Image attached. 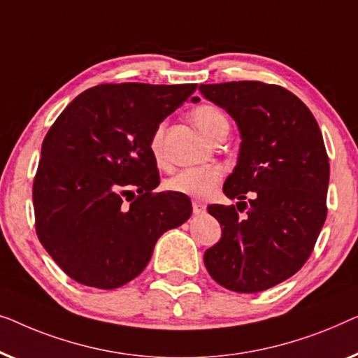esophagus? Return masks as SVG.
Returning a JSON list of instances; mask_svg holds the SVG:
<instances>
[{
  "instance_id": "1",
  "label": "esophagus",
  "mask_w": 358,
  "mask_h": 358,
  "mask_svg": "<svg viewBox=\"0 0 358 358\" xmlns=\"http://www.w3.org/2000/svg\"><path fill=\"white\" fill-rule=\"evenodd\" d=\"M193 213L194 214H204L206 213V206L203 203H199V201H193Z\"/></svg>"
}]
</instances>
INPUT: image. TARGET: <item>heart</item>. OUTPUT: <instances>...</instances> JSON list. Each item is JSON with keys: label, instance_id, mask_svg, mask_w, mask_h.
Listing matches in <instances>:
<instances>
[{"label": "heart", "instance_id": "obj_1", "mask_svg": "<svg viewBox=\"0 0 358 358\" xmlns=\"http://www.w3.org/2000/svg\"><path fill=\"white\" fill-rule=\"evenodd\" d=\"M191 118L206 138L210 139L219 131H229V120L224 112L214 105H199L191 112ZM150 154L155 162H164V124H159L150 138ZM224 177V169L219 165L183 169L172 178L167 180L170 191L191 196V198H208L217 188Z\"/></svg>", "mask_w": 358, "mask_h": 358}]
</instances>
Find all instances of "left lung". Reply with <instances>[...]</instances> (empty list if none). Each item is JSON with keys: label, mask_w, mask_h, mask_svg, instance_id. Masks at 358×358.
Segmentation results:
<instances>
[{"label": "left lung", "mask_w": 358, "mask_h": 358, "mask_svg": "<svg viewBox=\"0 0 358 358\" xmlns=\"http://www.w3.org/2000/svg\"><path fill=\"white\" fill-rule=\"evenodd\" d=\"M199 90L238 127L240 152L224 193L247 209L238 218L234 204L209 206L222 236L206 250V269L231 292L268 290L305 264L323 229L329 185L323 134L308 107L280 85L238 80Z\"/></svg>", "instance_id": "1"}]
</instances>
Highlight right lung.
<instances>
[{
  "label": "right lung",
  "mask_w": 358,
  "mask_h": 358,
  "mask_svg": "<svg viewBox=\"0 0 358 358\" xmlns=\"http://www.w3.org/2000/svg\"><path fill=\"white\" fill-rule=\"evenodd\" d=\"M196 84H102L79 94L48 129L34 180L35 229L79 284L118 289L143 273L164 231L189 219L191 201L160 183L155 128ZM133 189L138 196L129 198ZM129 201L124 203V199Z\"/></svg>",
  "instance_id": "add662e5"
}]
</instances>
